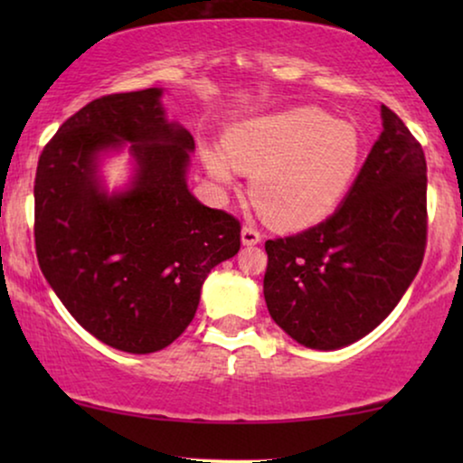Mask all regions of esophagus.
Wrapping results in <instances>:
<instances>
[{"mask_svg":"<svg viewBox=\"0 0 463 463\" xmlns=\"http://www.w3.org/2000/svg\"><path fill=\"white\" fill-rule=\"evenodd\" d=\"M259 242H261V232H259L255 225H244L242 227V244L255 246Z\"/></svg>","mask_w":463,"mask_h":463,"instance_id":"esophagus-1","label":"esophagus"}]
</instances>
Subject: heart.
I'll return each mask as SVG.
<instances>
[{"label": "heart", "mask_w": 463, "mask_h": 463, "mask_svg": "<svg viewBox=\"0 0 463 463\" xmlns=\"http://www.w3.org/2000/svg\"><path fill=\"white\" fill-rule=\"evenodd\" d=\"M358 130L316 107L244 119L225 135V149L208 145L204 164L221 185L238 168L250 175V195L280 227L318 223L339 204L360 162Z\"/></svg>", "instance_id": "b5f03b06"}]
</instances>
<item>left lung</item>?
<instances>
[{"label": "left lung", "instance_id": "1", "mask_svg": "<svg viewBox=\"0 0 463 463\" xmlns=\"http://www.w3.org/2000/svg\"><path fill=\"white\" fill-rule=\"evenodd\" d=\"M383 132L345 202L322 223L265 242L269 316L297 344L337 350L388 318L421 268L428 240L426 156L382 105Z\"/></svg>", "mask_w": 463, "mask_h": 463}]
</instances>
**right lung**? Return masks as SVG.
I'll return each instance as SVG.
<instances>
[{"label": "right lung", "instance_id": "obj_1", "mask_svg": "<svg viewBox=\"0 0 463 463\" xmlns=\"http://www.w3.org/2000/svg\"><path fill=\"white\" fill-rule=\"evenodd\" d=\"M160 88L107 94L73 113L35 173V252L69 314L103 344L151 354L194 320L214 265L240 250V221L200 204L185 173L194 137L168 124ZM131 143L128 193L96 181L100 150Z\"/></svg>", "mask_w": 463, "mask_h": 463}]
</instances>
